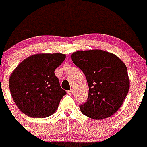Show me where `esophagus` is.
Here are the masks:
<instances>
[{"label":"esophagus","mask_w":147,"mask_h":147,"mask_svg":"<svg viewBox=\"0 0 147 147\" xmlns=\"http://www.w3.org/2000/svg\"><path fill=\"white\" fill-rule=\"evenodd\" d=\"M67 92H68V95H73V90H68V91H67Z\"/></svg>","instance_id":"obj_1"}]
</instances>
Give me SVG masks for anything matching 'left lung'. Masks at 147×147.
Wrapping results in <instances>:
<instances>
[{"label": "left lung", "mask_w": 147, "mask_h": 147, "mask_svg": "<svg viewBox=\"0 0 147 147\" xmlns=\"http://www.w3.org/2000/svg\"><path fill=\"white\" fill-rule=\"evenodd\" d=\"M71 59L83 71L89 86L87 101L79 106L82 113L98 120L117 112L130 87L125 64L114 54L100 49L77 51Z\"/></svg>", "instance_id": "left-lung-1"}]
</instances>
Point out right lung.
Here are the masks:
<instances>
[{
  "mask_svg": "<svg viewBox=\"0 0 147 147\" xmlns=\"http://www.w3.org/2000/svg\"><path fill=\"white\" fill-rule=\"evenodd\" d=\"M65 59L61 53L37 54L18 65L9 77L11 95L19 109L30 117L44 118L56 111L66 92L55 70Z\"/></svg>",
  "mask_w": 147,
  "mask_h": 147,
  "instance_id": "1",
  "label": "right lung"
}]
</instances>
